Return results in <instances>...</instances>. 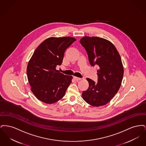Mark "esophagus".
Listing matches in <instances>:
<instances>
[{
    "label": "esophagus",
    "mask_w": 146,
    "mask_h": 146,
    "mask_svg": "<svg viewBox=\"0 0 146 146\" xmlns=\"http://www.w3.org/2000/svg\"><path fill=\"white\" fill-rule=\"evenodd\" d=\"M74 79L76 81L80 80H82V78H78V77H76V76H74Z\"/></svg>",
    "instance_id": "34e87169"
}]
</instances>
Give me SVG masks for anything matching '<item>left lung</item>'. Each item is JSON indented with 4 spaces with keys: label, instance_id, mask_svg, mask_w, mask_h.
<instances>
[{
    "label": "left lung",
    "instance_id": "obj_1",
    "mask_svg": "<svg viewBox=\"0 0 146 146\" xmlns=\"http://www.w3.org/2000/svg\"><path fill=\"white\" fill-rule=\"evenodd\" d=\"M80 42L85 49L92 66L97 65L98 82L87 78L89 86L82 93L84 101L94 107L108 104L121 84L124 67L115 46L107 39L97 36H84Z\"/></svg>",
    "mask_w": 146,
    "mask_h": 146
}]
</instances>
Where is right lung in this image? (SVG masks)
Instances as JSON below:
<instances>
[{
    "label": "right lung",
    "mask_w": 146,
    "mask_h": 146,
    "mask_svg": "<svg viewBox=\"0 0 146 146\" xmlns=\"http://www.w3.org/2000/svg\"><path fill=\"white\" fill-rule=\"evenodd\" d=\"M76 40L73 37H50L37 47L28 62L27 75L31 89L39 100L52 104L62 98L73 76L56 70L66 50Z\"/></svg>",
    "instance_id": "add662e5"
}]
</instances>
